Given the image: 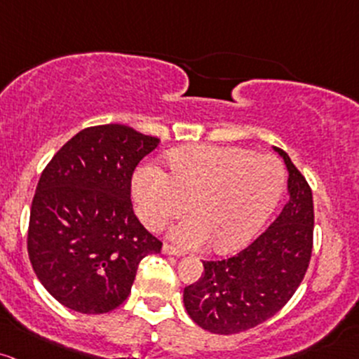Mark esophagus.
Returning <instances> with one entry per match:
<instances>
[{
  "label": "esophagus",
  "instance_id": "1",
  "mask_svg": "<svg viewBox=\"0 0 359 359\" xmlns=\"http://www.w3.org/2000/svg\"><path fill=\"white\" fill-rule=\"evenodd\" d=\"M161 252H163L165 255H175V257H180V255H182V252H180L179 249H175V247L168 245V243H165V245L161 247Z\"/></svg>",
  "mask_w": 359,
  "mask_h": 359
}]
</instances>
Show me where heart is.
I'll list each match as a JSON object with an SVG mask.
<instances>
[{
	"label": "heart",
	"instance_id": "obj_1",
	"mask_svg": "<svg viewBox=\"0 0 359 359\" xmlns=\"http://www.w3.org/2000/svg\"><path fill=\"white\" fill-rule=\"evenodd\" d=\"M168 173L143 165L131 182L140 219L161 230L186 210L192 215L172 228L179 245L210 242L215 252H231L255 237L285 189L281 161L267 153L237 147H192L168 156Z\"/></svg>",
	"mask_w": 359,
	"mask_h": 359
}]
</instances>
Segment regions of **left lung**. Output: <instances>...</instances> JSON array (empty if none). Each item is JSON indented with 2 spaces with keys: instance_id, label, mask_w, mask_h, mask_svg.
<instances>
[{
  "instance_id": "obj_1",
  "label": "left lung",
  "mask_w": 359,
  "mask_h": 359,
  "mask_svg": "<svg viewBox=\"0 0 359 359\" xmlns=\"http://www.w3.org/2000/svg\"><path fill=\"white\" fill-rule=\"evenodd\" d=\"M288 203L247 249L223 261H203L199 281L184 288L189 317L212 334H237L278 313L300 286L313 243V199L288 153Z\"/></svg>"
}]
</instances>
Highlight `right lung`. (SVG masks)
I'll use <instances>...</instances> for the list:
<instances>
[{
  "mask_svg": "<svg viewBox=\"0 0 359 359\" xmlns=\"http://www.w3.org/2000/svg\"><path fill=\"white\" fill-rule=\"evenodd\" d=\"M158 137L129 126L86 128L39 179L27 249L42 286L80 313H107L131 293L140 262L161 242L133 211L131 177Z\"/></svg>",
  "mask_w": 359,
  "mask_h": 359,
  "instance_id": "1",
  "label": "right lung"
}]
</instances>
